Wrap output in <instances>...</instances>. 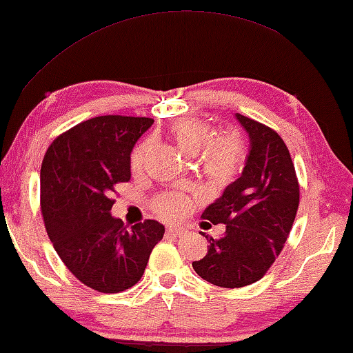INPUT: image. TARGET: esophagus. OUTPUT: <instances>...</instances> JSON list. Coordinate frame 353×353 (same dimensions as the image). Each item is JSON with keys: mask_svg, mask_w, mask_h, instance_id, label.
<instances>
[{"mask_svg": "<svg viewBox=\"0 0 353 353\" xmlns=\"http://www.w3.org/2000/svg\"><path fill=\"white\" fill-rule=\"evenodd\" d=\"M183 232H185V229L181 228V226L171 225V226L166 228V234H168V236H172V237H181Z\"/></svg>", "mask_w": 353, "mask_h": 353, "instance_id": "esophagus-1", "label": "esophagus"}]
</instances>
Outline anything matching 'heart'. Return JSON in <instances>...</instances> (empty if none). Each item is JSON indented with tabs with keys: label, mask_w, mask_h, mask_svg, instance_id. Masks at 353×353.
<instances>
[{
	"label": "heart",
	"mask_w": 353,
	"mask_h": 353,
	"mask_svg": "<svg viewBox=\"0 0 353 353\" xmlns=\"http://www.w3.org/2000/svg\"><path fill=\"white\" fill-rule=\"evenodd\" d=\"M171 135L179 149L185 155H194L204 146L201 154V165L205 176L214 183H228L242 170L245 161V148L242 139L236 135H220L212 138L210 125L201 119H182L171 127ZM210 143H208L206 141ZM208 144L205 145V143ZM149 150V144L143 143L130 155V168L141 170ZM193 205V199L183 193H168L154 203V209L166 220L187 214Z\"/></svg>",
	"instance_id": "obj_1"
}]
</instances>
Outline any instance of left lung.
Segmentation results:
<instances>
[{
  "label": "left lung",
  "mask_w": 353,
  "mask_h": 353,
  "mask_svg": "<svg viewBox=\"0 0 353 353\" xmlns=\"http://www.w3.org/2000/svg\"><path fill=\"white\" fill-rule=\"evenodd\" d=\"M250 139L242 174L203 212L204 220L226 225L209 240L198 275L218 288H243L259 281L281 253L297 215L300 190L289 149L275 130L236 113ZM204 236V234H203Z\"/></svg>",
  "instance_id": "1"
}]
</instances>
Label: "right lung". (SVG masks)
I'll return each instance as SVG.
<instances>
[{"label":"right lung","instance_id":"right-lung-1","mask_svg":"<svg viewBox=\"0 0 353 353\" xmlns=\"http://www.w3.org/2000/svg\"><path fill=\"white\" fill-rule=\"evenodd\" d=\"M152 124L149 117H92L56 138L43 157L41 207L48 237L72 275L99 292L135 286L163 239L159 221L127 229L111 215V193L130 181V154Z\"/></svg>","mask_w":353,"mask_h":353}]
</instances>
